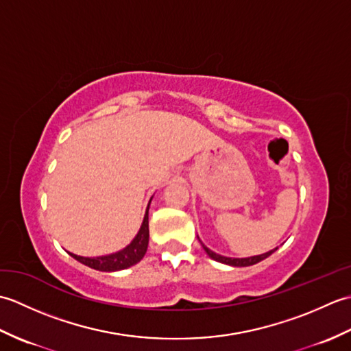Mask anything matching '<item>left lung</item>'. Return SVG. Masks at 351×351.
I'll use <instances>...</instances> for the list:
<instances>
[{
    "label": "left lung",
    "instance_id": "1",
    "mask_svg": "<svg viewBox=\"0 0 351 351\" xmlns=\"http://www.w3.org/2000/svg\"><path fill=\"white\" fill-rule=\"evenodd\" d=\"M202 247L205 249L206 255L213 258L214 261H219V263L221 264H228V265H234V267H249V265H253V264H258L259 261H263L265 258H268L271 255L273 252L278 250V247H276L274 250H270L267 253H263V255H258V256H250V258H226V256H221V255H217V253H214L213 250H210L206 247V245L202 244Z\"/></svg>",
    "mask_w": 351,
    "mask_h": 351
}]
</instances>
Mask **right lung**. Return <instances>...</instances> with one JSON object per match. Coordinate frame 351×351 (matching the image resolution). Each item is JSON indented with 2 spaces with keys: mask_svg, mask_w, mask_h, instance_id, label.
I'll list each match as a JSON object with an SVG mask.
<instances>
[{
  "mask_svg": "<svg viewBox=\"0 0 351 351\" xmlns=\"http://www.w3.org/2000/svg\"><path fill=\"white\" fill-rule=\"evenodd\" d=\"M147 211H149V206L146 210V215L143 219V223H141L138 234L131 241V244L126 245L123 250L113 253V255L98 256V258H84V256L73 255V253H69V255L72 258H75L77 261H80L81 264L95 268V270H99V271H117V270H123V268H128L134 264L140 263V261L145 256V253L147 250V243H149Z\"/></svg>",
  "mask_w": 351,
  "mask_h": 351,
  "instance_id": "1",
  "label": "right lung"
}]
</instances>
